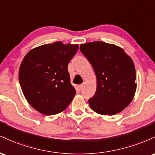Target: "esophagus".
<instances>
[{
  "label": "esophagus",
  "mask_w": 155,
  "mask_h": 155,
  "mask_svg": "<svg viewBox=\"0 0 155 155\" xmlns=\"http://www.w3.org/2000/svg\"><path fill=\"white\" fill-rule=\"evenodd\" d=\"M83 84H81V85H79V86H78V88H79V89H81V88H83Z\"/></svg>",
  "instance_id": "obj_1"
}]
</instances>
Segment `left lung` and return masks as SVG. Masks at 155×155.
<instances>
[{"label": "left lung", "instance_id": "obj_1", "mask_svg": "<svg viewBox=\"0 0 155 155\" xmlns=\"http://www.w3.org/2000/svg\"><path fill=\"white\" fill-rule=\"evenodd\" d=\"M97 77L94 96L90 107L101 115L112 116L122 111L133 100L137 88L135 65L121 48L103 41L80 46Z\"/></svg>", "mask_w": 155, "mask_h": 155}]
</instances>
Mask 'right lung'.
I'll list each match as a JSON object with an SVG mask.
<instances>
[{
	"instance_id": "obj_1",
	"label": "right lung",
	"mask_w": 155,
	"mask_h": 155,
	"mask_svg": "<svg viewBox=\"0 0 155 155\" xmlns=\"http://www.w3.org/2000/svg\"><path fill=\"white\" fill-rule=\"evenodd\" d=\"M78 48L77 44L55 41L34 48L24 57L19 81L26 100L38 112L58 114L72 101L76 91L67 67Z\"/></svg>"
}]
</instances>
